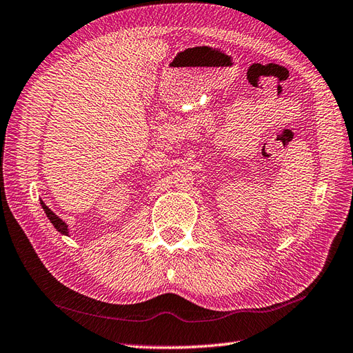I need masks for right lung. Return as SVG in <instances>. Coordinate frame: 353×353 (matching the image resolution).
Masks as SVG:
<instances>
[{"label":"right lung","mask_w":353,"mask_h":353,"mask_svg":"<svg viewBox=\"0 0 353 353\" xmlns=\"http://www.w3.org/2000/svg\"><path fill=\"white\" fill-rule=\"evenodd\" d=\"M41 206H43V210H45V212H46V216H48V219L50 220V223H52V225L55 226V229L58 230V232H61L63 235H68V229H67V225L65 223L59 219V217H57L55 214L50 211L48 206L41 202Z\"/></svg>","instance_id":"1"}]
</instances>
